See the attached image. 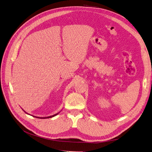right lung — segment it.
<instances>
[{"instance_id": "1", "label": "right lung", "mask_w": 152, "mask_h": 152, "mask_svg": "<svg viewBox=\"0 0 152 152\" xmlns=\"http://www.w3.org/2000/svg\"><path fill=\"white\" fill-rule=\"evenodd\" d=\"M25 112V111H24ZM25 113H26V112H25ZM59 113H56V114H54V115H51V116H49V117H35V116H34V117H37V118H51V117H54V116H56V115H57ZM28 114V113H27Z\"/></svg>"}]
</instances>
